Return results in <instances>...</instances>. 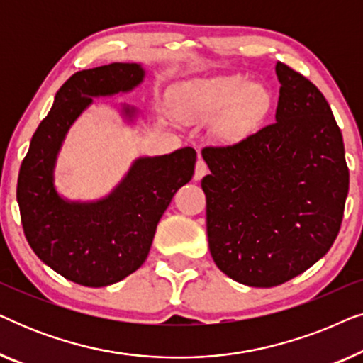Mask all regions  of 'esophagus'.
<instances>
[{"mask_svg":"<svg viewBox=\"0 0 363 363\" xmlns=\"http://www.w3.org/2000/svg\"><path fill=\"white\" fill-rule=\"evenodd\" d=\"M208 173V167L206 163L203 160H198L196 162V167H195V175H193V178H195V182H200L203 177H205Z\"/></svg>","mask_w":363,"mask_h":363,"instance_id":"esophagus-1","label":"esophagus"}]
</instances>
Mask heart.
Instances as JSON below:
<instances>
[{
	"label": "heart",
	"mask_w": 363,
	"mask_h": 363,
	"mask_svg": "<svg viewBox=\"0 0 363 363\" xmlns=\"http://www.w3.org/2000/svg\"><path fill=\"white\" fill-rule=\"evenodd\" d=\"M173 111L185 123L211 121L210 133L218 143L231 145L251 135L267 116L271 94L241 74L195 79L173 92Z\"/></svg>",
	"instance_id": "1"
}]
</instances>
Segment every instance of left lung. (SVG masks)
Masks as SVG:
<instances>
[{
  "label": "left lung",
  "instance_id": "left-lung-1",
  "mask_svg": "<svg viewBox=\"0 0 363 363\" xmlns=\"http://www.w3.org/2000/svg\"><path fill=\"white\" fill-rule=\"evenodd\" d=\"M276 122L201 150L208 245L220 271L274 287L315 264L339 235L349 193L344 140L322 92L286 64Z\"/></svg>",
  "mask_w": 363,
  "mask_h": 363
}]
</instances>
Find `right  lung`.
<instances>
[{"instance_id":"obj_1","label":"right lung","mask_w":363,"mask_h":363,"mask_svg":"<svg viewBox=\"0 0 363 363\" xmlns=\"http://www.w3.org/2000/svg\"><path fill=\"white\" fill-rule=\"evenodd\" d=\"M145 77L135 62L79 71L59 89L51 111L39 123L19 168L16 198L24 235L44 264L87 287L122 281L147 259L158 221L178 188L195 172V148L140 157L107 196L71 201L54 186V168L64 138L92 97L130 92ZM127 121L135 107H122Z\"/></svg>"}]
</instances>
